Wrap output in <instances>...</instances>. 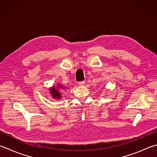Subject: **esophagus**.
I'll return each mask as SVG.
<instances>
[{
  "instance_id": "34e87169",
  "label": "esophagus",
  "mask_w": 157,
  "mask_h": 157,
  "mask_svg": "<svg viewBox=\"0 0 157 157\" xmlns=\"http://www.w3.org/2000/svg\"><path fill=\"white\" fill-rule=\"evenodd\" d=\"M85 81H80V82H78V84L79 85H84L85 84Z\"/></svg>"
}]
</instances>
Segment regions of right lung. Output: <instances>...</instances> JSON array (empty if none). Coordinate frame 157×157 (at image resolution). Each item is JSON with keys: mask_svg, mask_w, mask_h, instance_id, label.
Segmentation results:
<instances>
[{"mask_svg": "<svg viewBox=\"0 0 157 157\" xmlns=\"http://www.w3.org/2000/svg\"><path fill=\"white\" fill-rule=\"evenodd\" d=\"M62 87H62L61 85H59L57 87V88H55V87H53L51 89V94L52 96L54 98H55V99H59V98H61V94L59 92L58 89L59 88H62Z\"/></svg>", "mask_w": 157, "mask_h": 157, "instance_id": "add662e5", "label": "right lung"}]
</instances>
